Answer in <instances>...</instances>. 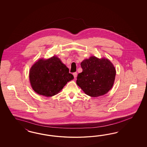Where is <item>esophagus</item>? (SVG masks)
Instances as JSON below:
<instances>
[{
	"mask_svg": "<svg viewBox=\"0 0 147 147\" xmlns=\"http://www.w3.org/2000/svg\"><path fill=\"white\" fill-rule=\"evenodd\" d=\"M73 76H74V78L76 79V78L77 77V73L76 72H75V73H73Z\"/></svg>",
	"mask_w": 147,
	"mask_h": 147,
	"instance_id": "1",
	"label": "esophagus"
}]
</instances>
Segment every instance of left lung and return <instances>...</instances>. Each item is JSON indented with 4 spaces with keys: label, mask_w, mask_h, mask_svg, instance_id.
I'll list each match as a JSON object with an SVG mask.
<instances>
[{
    "label": "left lung",
    "mask_w": 147,
    "mask_h": 147,
    "mask_svg": "<svg viewBox=\"0 0 147 147\" xmlns=\"http://www.w3.org/2000/svg\"><path fill=\"white\" fill-rule=\"evenodd\" d=\"M82 71L77 76L76 84L92 97L102 96L111 90L115 81L116 70L109 60L94 56L81 63Z\"/></svg>",
    "instance_id": "left-lung-1"
}]
</instances>
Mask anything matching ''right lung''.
<instances>
[{
    "label": "right lung",
    "instance_id": "obj_1",
    "mask_svg": "<svg viewBox=\"0 0 147 147\" xmlns=\"http://www.w3.org/2000/svg\"><path fill=\"white\" fill-rule=\"evenodd\" d=\"M29 78L34 92L50 97L57 94L74 76L60 59L53 56L37 61L30 69Z\"/></svg>",
    "mask_w": 147,
    "mask_h": 147
}]
</instances>
